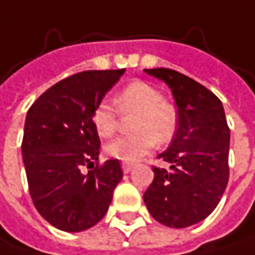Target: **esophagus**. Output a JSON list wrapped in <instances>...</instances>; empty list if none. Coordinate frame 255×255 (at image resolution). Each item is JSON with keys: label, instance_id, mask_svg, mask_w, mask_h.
Listing matches in <instances>:
<instances>
[{"label": "esophagus", "instance_id": "34e87169", "mask_svg": "<svg viewBox=\"0 0 255 255\" xmlns=\"http://www.w3.org/2000/svg\"><path fill=\"white\" fill-rule=\"evenodd\" d=\"M132 168H133V164H130V162H122V170H123V173H130Z\"/></svg>", "mask_w": 255, "mask_h": 255}]
</instances>
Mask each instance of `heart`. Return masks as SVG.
Listing matches in <instances>:
<instances>
[{
    "label": "heart",
    "mask_w": 255,
    "mask_h": 255,
    "mask_svg": "<svg viewBox=\"0 0 255 255\" xmlns=\"http://www.w3.org/2000/svg\"><path fill=\"white\" fill-rule=\"evenodd\" d=\"M122 115L136 113L132 123L133 135L116 137L106 146L109 156L133 162L146 155L155 143H167L177 129V113L173 104L164 100L162 93L152 84L133 81L123 87L116 96ZM119 112L107 101H100L93 110V126L103 137H110L119 128Z\"/></svg>",
    "instance_id": "b5f03b06"
}]
</instances>
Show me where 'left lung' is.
Wrapping results in <instances>:
<instances>
[{
  "label": "left lung",
  "mask_w": 255,
  "mask_h": 255,
  "mask_svg": "<svg viewBox=\"0 0 255 255\" xmlns=\"http://www.w3.org/2000/svg\"><path fill=\"white\" fill-rule=\"evenodd\" d=\"M165 82L178 109V128L158 155L170 168L152 167L154 181L143 202L155 221L186 228L218 206L229 178V128L221 100L205 85L168 68L145 69Z\"/></svg>",
  "instance_id": "1"
}]
</instances>
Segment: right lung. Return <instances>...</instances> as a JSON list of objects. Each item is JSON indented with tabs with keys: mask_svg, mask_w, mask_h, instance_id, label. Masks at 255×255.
<instances>
[{
	"mask_svg": "<svg viewBox=\"0 0 255 255\" xmlns=\"http://www.w3.org/2000/svg\"><path fill=\"white\" fill-rule=\"evenodd\" d=\"M126 69L84 71L56 82L27 112L21 143L34 208L55 228L80 232L107 213L123 177L119 159L99 162L93 110ZM84 166L90 168L82 173Z\"/></svg>",
	"mask_w": 255,
	"mask_h": 255,
	"instance_id": "add662e5",
	"label": "right lung"
}]
</instances>
